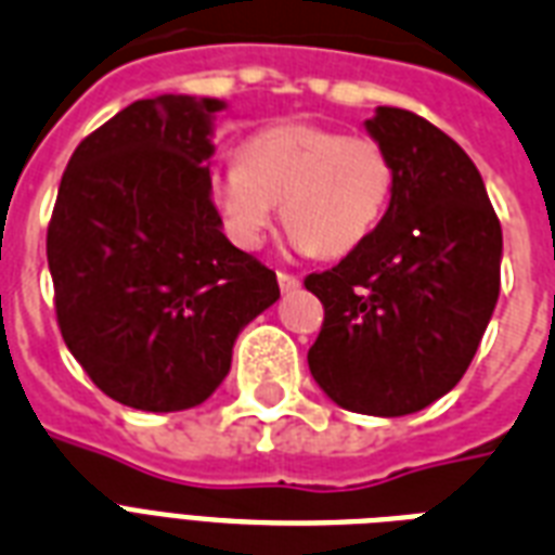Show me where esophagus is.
Listing matches in <instances>:
<instances>
[{
	"mask_svg": "<svg viewBox=\"0 0 555 555\" xmlns=\"http://www.w3.org/2000/svg\"><path fill=\"white\" fill-rule=\"evenodd\" d=\"M278 283H281V292H295L300 286V281L289 272H278Z\"/></svg>",
	"mask_w": 555,
	"mask_h": 555,
	"instance_id": "34e87169",
	"label": "esophagus"
}]
</instances>
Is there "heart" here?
Instances as JSON below:
<instances>
[{
	"instance_id": "heart-1",
	"label": "heart",
	"mask_w": 555,
	"mask_h": 555,
	"mask_svg": "<svg viewBox=\"0 0 555 555\" xmlns=\"http://www.w3.org/2000/svg\"><path fill=\"white\" fill-rule=\"evenodd\" d=\"M208 191L234 246H263L283 202L292 248L341 257L362 246L385 217L393 162L379 141L364 135L272 124L240 144V165L210 170Z\"/></svg>"
}]
</instances>
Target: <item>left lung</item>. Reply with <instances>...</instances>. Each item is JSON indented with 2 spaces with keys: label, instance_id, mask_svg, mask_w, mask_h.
<instances>
[{
  "label": "left lung",
  "instance_id": "obj_1",
  "mask_svg": "<svg viewBox=\"0 0 555 555\" xmlns=\"http://www.w3.org/2000/svg\"><path fill=\"white\" fill-rule=\"evenodd\" d=\"M393 162L385 217L333 269L307 274L324 324L307 362L336 405L423 411L463 379L501 292V222L472 158L431 121L379 106L364 124Z\"/></svg>",
  "mask_w": 555,
  "mask_h": 555
}]
</instances>
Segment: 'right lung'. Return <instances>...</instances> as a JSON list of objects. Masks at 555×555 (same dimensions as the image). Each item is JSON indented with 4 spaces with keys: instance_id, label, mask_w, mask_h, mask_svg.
<instances>
[{
    "instance_id": "obj_1",
    "label": "right lung",
    "mask_w": 555,
    "mask_h": 555,
    "mask_svg": "<svg viewBox=\"0 0 555 555\" xmlns=\"http://www.w3.org/2000/svg\"><path fill=\"white\" fill-rule=\"evenodd\" d=\"M217 98L158 94L89 132L68 158L49 251L63 341L121 405L205 402L240 330L281 298L278 274L231 246L208 191Z\"/></svg>"
}]
</instances>
